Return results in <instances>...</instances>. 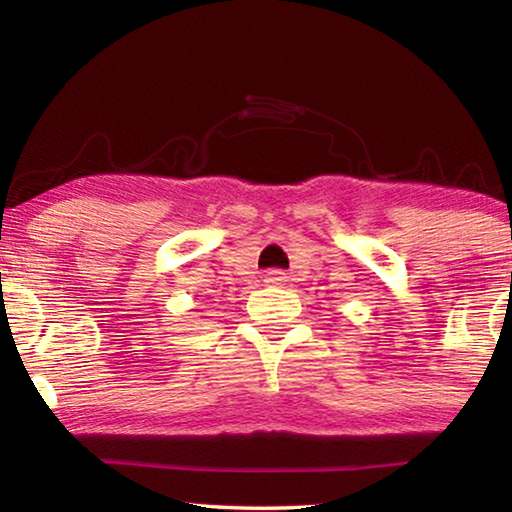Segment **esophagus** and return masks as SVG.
<instances>
[{
  "mask_svg": "<svg viewBox=\"0 0 512 512\" xmlns=\"http://www.w3.org/2000/svg\"><path fill=\"white\" fill-rule=\"evenodd\" d=\"M284 280H287V273H282V271H268L264 275L266 284H282Z\"/></svg>",
  "mask_w": 512,
  "mask_h": 512,
  "instance_id": "34e87169",
  "label": "esophagus"
}]
</instances>
